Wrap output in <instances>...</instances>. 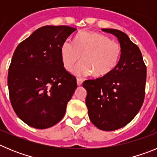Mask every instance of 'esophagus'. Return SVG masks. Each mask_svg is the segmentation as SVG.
<instances>
[{"label": "esophagus", "mask_w": 157, "mask_h": 157, "mask_svg": "<svg viewBox=\"0 0 157 157\" xmlns=\"http://www.w3.org/2000/svg\"><path fill=\"white\" fill-rule=\"evenodd\" d=\"M83 82V79L81 78H77V84L78 86H81Z\"/></svg>", "instance_id": "obj_1"}]
</instances>
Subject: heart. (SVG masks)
Returning <instances> with one entry per match:
<instances>
[{"instance_id":"heart-1","label":"heart","mask_w":157,"mask_h":157,"mask_svg":"<svg viewBox=\"0 0 157 157\" xmlns=\"http://www.w3.org/2000/svg\"><path fill=\"white\" fill-rule=\"evenodd\" d=\"M60 54L63 67L67 70L82 57V60L71 69L75 75L93 73L94 76L101 77L116 68L121 57L122 47L105 34L83 31L77 34L74 43L70 40L63 41Z\"/></svg>"}]
</instances>
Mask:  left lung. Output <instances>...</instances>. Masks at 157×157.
Masks as SVG:
<instances>
[{
    "label": "left lung",
    "mask_w": 157,
    "mask_h": 157,
    "mask_svg": "<svg viewBox=\"0 0 157 157\" xmlns=\"http://www.w3.org/2000/svg\"><path fill=\"white\" fill-rule=\"evenodd\" d=\"M114 34L122 47L120 61L109 74L86 80V105L90 120L105 131L117 130L135 117L144 102L146 66L139 48L128 36L116 29H102Z\"/></svg>",
    "instance_id": "obj_1"
}]
</instances>
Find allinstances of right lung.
<instances>
[{
  "label": "right lung",
  "mask_w": 157,
  "mask_h": 157,
  "mask_svg": "<svg viewBox=\"0 0 157 157\" xmlns=\"http://www.w3.org/2000/svg\"><path fill=\"white\" fill-rule=\"evenodd\" d=\"M76 30L67 26L40 27L16 47L8 68L9 98L18 117L37 129L63 119L77 88L63 67L60 47Z\"/></svg>",
  "instance_id": "right-lung-1"
}]
</instances>
